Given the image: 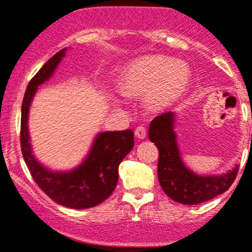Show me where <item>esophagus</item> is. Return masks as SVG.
I'll list each match as a JSON object with an SVG mask.
<instances>
[{"label": "esophagus", "mask_w": 252, "mask_h": 252, "mask_svg": "<svg viewBox=\"0 0 252 252\" xmlns=\"http://www.w3.org/2000/svg\"><path fill=\"white\" fill-rule=\"evenodd\" d=\"M134 134H136V137L138 139H144L146 138V127L143 126L136 127V129H134Z\"/></svg>", "instance_id": "1"}]
</instances>
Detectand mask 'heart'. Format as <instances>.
Masks as SVG:
<instances>
[{
    "label": "heart",
    "instance_id": "b5f03b06",
    "mask_svg": "<svg viewBox=\"0 0 252 252\" xmlns=\"http://www.w3.org/2000/svg\"><path fill=\"white\" fill-rule=\"evenodd\" d=\"M190 82V69L183 61L147 57L133 62L124 74L121 91L125 95H146L148 106L168 108L184 93Z\"/></svg>",
    "mask_w": 252,
    "mask_h": 252
}]
</instances>
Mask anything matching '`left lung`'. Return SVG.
<instances>
[{
    "instance_id": "1",
    "label": "left lung",
    "mask_w": 252,
    "mask_h": 252,
    "mask_svg": "<svg viewBox=\"0 0 252 252\" xmlns=\"http://www.w3.org/2000/svg\"><path fill=\"white\" fill-rule=\"evenodd\" d=\"M175 114L168 111L149 125V139L158 147V180L166 196L183 205H198L225 192L234 183L239 166L218 175H200L184 163L174 131Z\"/></svg>"
}]
</instances>
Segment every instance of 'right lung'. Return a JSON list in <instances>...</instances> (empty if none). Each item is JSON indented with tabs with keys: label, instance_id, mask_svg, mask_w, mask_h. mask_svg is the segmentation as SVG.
<instances>
[{
	"label": "right lung",
	"instance_id": "1",
	"mask_svg": "<svg viewBox=\"0 0 252 252\" xmlns=\"http://www.w3.org/2000/svg\"><path fill=\"white\" fill-rule=\"evenodd\" d=\"M67 47L55 54L27 87L22 104L21 147L24 161L39 188L59 205L74 210L91 208L113 193L119 180V165L134 146L133 131H105L94 137L88 154L71 170H51L33 153L28 119L32 101L40 84L49 81L66 55Z\"/></svg>",
	"mask_w": 252,
	"mask_h": 252
}]
</instances>
